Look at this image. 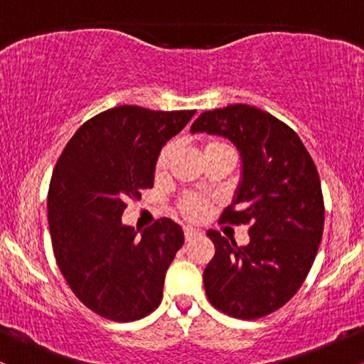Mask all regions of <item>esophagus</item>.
Returning <instances> with one entry per match:
<instances>
[{"mask_svg":"<svg viewBox=\"0 0 364 364\" xmlns=\"http://www.w3.org/2000/svg\"><path fill=\"white\" fill-rule=\"evenodd\" d=\"M183 232H185V240L186 241L193 240V237L198 235V231H196V229H193V228H190V225H186V228L183 229Z\"/></svg>","mask_w":364,"mask_h":364,"instance_id":"1","label":"esophagus"}]
</instances>
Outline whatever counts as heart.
<instances>
[{
  "mask_svg": "<svg viewBox=\"0 0 364 364\" xmlns=\"http://www.w3.org/2000/svg\"><path fill=\"white\" fill-rule=\"evenodd\" d=\"M200 150H202L203 159L214 156V154H231V156H235V154H232V149L229 147L225 141L217 140V139L205 140L202 144V147H200ZM171 156H173V145H166V147L159 152L157 161H156V176L157 178H162L166 174V171H168V166H169V161H171ZM179 210H181V214L185 215L186 219L200 220L207 215L208 202L198 195H188L181 200V202H179Z\"/></svg>",
  "mask_w": 364,
  "mask_h": 364,
  "instance_id": "obj_1",
  "label": "heart"
}]
</instances>
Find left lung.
Listing matches in <instances>:
<instances>
[{
  "instance_id": "1",
  "label": "left lung",
  "mask_w": 364,
  "mask_h": 364,
  "mask_svg": "<svg viewBox=\"0 0 364 364\" xmlns=\"http://www.w3.org/2000/svg\"><path fill=\"white\" fill-rule=\"evenodd\" d=\"M198 132L240 152V185L220 219L250 224L246 246L207 231L215 246L203 270L207 298L235 318H262L289 301L315 262L325 219L318 171L286 123L248 104L202 112L191 124Z\"/></svg>"
}]
</instances>
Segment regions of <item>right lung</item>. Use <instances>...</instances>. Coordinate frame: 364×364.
Masks as SVG:
<instances>
[{
	"mask_svg": "<svg viewBox=\"0 0 364 364\" xmlns=\"http://www.w3.org/2000/svg\"><path fill=\"white\" fill-rule=\"evenodd\" d=\"M193 114L112 107L83 123L58 159L48 193L54 257L77 298L104 318L140 320L162 301L181 225L164 217L139 235L121 215L154 186L159 152Z\"/></svg>",
	"mask_w": 364,
	"mask_h": 364,
	"instance_id": "obj_1",
	"label": "right lung"
}]
</instances>
